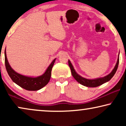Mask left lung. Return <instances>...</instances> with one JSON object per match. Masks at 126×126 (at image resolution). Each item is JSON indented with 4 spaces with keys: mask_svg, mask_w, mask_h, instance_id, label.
<instances>
[{
    "mask_svg": "<svg viewBox=\"0 0 126 126\" xmlns=\"http://www.w3.org/2000/svg\"><path fill=\"white\" fill-rule=\"evenodd\" d=\"M119 62V53L118 60H117L116 65H115L114 68L113 69V70H112L111 73L104 77H99V78L94 79H86L84 78L83 77L81 76L80 75H79L75 70V68H73V65L72 64L71 62H70L69 60H68V64L69 66L70 67V70H71V73L72 76H73V77L75 78V80H76L77 82H79V83L81 84L82 85L85 86V87L94 88L98 87V86H100L102 85L103 84L106 83L107 82L109 81L112 78V77L114 76L115 73H116L117 69H118Z\"/></svg>",
    "mask_w": 126,
    "mask_h": 126,
    "instance_id": "left-lung-1",
    "label": "left lung"
}]
</instances>
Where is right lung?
Wrapping results in <instances>:
<instances>
[{"label": "right lung", "instance_id": "obj_1", "mask_svg": "<svg viewBox=\"0 0 126 126\" xmlns=\"http://www.w3.org/2000/svg\"><path fill=\"white\" fill-rule=\"evenodd\" d=\"M5 66L7 72L14 82L27 91H38L44 87L49 82L51 77V69L56 58L53 60L45 72L39 76H27L15 72L8 63L6 55V50L4 51Z\"/></svg>", "mask_w": 126, "mask_h": 126}]
</instances>
